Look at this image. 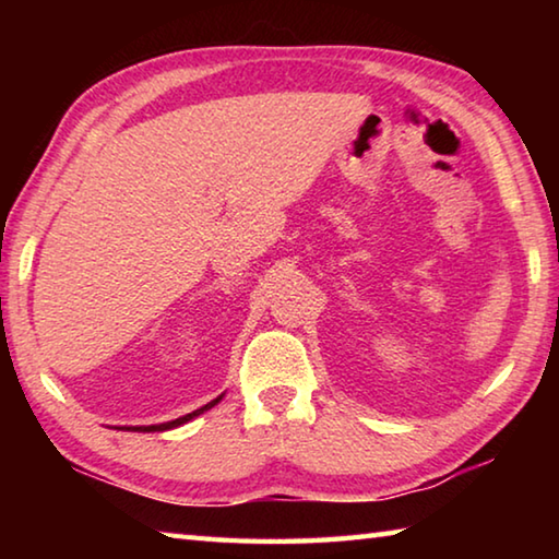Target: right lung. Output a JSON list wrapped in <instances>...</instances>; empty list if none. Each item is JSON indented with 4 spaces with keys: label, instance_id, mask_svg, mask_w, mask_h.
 Wrapping results in <instances>:
<instances>
[{
    "label": "right lung",
    "instance_id": "add662e5",
    "mask_svg": "<svg viewBox=\"0 0 559 559\" xmlns=\"http://www.w3.org/2000/svg\"><path fill=\"white\" fill-rule=\"evenodd\" d=\"M222 402V396H216V400H212L210 404H204L202 409H197V412H192V414H185V416H179V419H175V421H167V424H153V427H122V429H132V431H167V429H175V427H182V424H187V421H192L194 416H200V414H204L206 409H212L214 404H219Z\"/></svg>",
    "mask_w": 559,
    "mask_h": 559
}]
</instances>
